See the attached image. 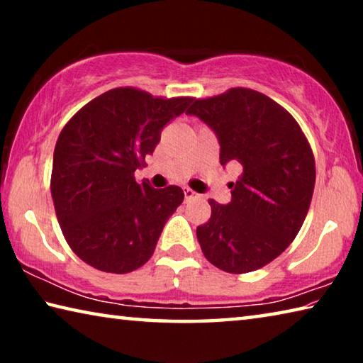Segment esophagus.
I'll use <instances>...</instances> for the list:
<instances>
[{
  "mask_svg": "<svg viewBox=\"0 0 363 363\" xmlns=\"http://www.w3.org/2000/svg\"><path fill=\"white\" fill-rule=\"evenodd\" d=\"M184 196H186V201H189V200H192V199H196V195L192 189H189V187H184Z\"/></svg>",
  "mask_w": 363,
  "mask_h": 363,
  "instance_id": "obj_1",
  "label": "esophagus"
}]
</instances>
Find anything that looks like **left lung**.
I'll return each instance as SVG.
<instances>
[{"label":"left lung","mask_w":363,"mask_h":363,"mask_svg":"<svg viewBox=\"0 0 363 363\" xmlns=\"http://www.w3.org/2000/svg\"><path fill=\"white\" fill-rule=\"evenodd\" d=\"M187 115L216 134L220 164L242 173L229 184V203L208 201L211 218L196 227L201 251L225 272L261 269L288 248L309 211L315 184L311 145L284 107L253 89L196 99Z\"/></svg>","instance_id":"8db88e82"}]
</instances>
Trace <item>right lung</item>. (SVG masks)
<instances>
[{
  "label": "right lung",
  "mask_w": 363,
  "mask_h": 363,
  "mask_svg": "<svg viewBox=\"0 0 363 363\" xmlns=\"http://www.w3.org/2000/svg\"><path fill=\"white\" fill-rule=\"evenodd\" d=\"M192 102L116 88L64 126L54 149L51 194L60 229L79 259L112 274L133 272L150 259L184 192L138 184L134 171L155 150L164 125Z\"/></svg>",
  "instance_id": "1"
}]
</instances>
